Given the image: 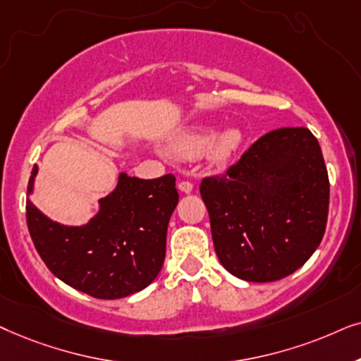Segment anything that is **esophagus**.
Returning a JSON list of instances; mask_svg holds the SVG:
<instances>
[{"label":"esophagus","mask_w":361,"mask_h":361,"mask_svg":"<svg viewBox=\"0 0 361 361\" xmlns=\"http://www.w3.org/2000/svg\"><path fill=\"white\" fill-rule=\"evenodd\" d=\"M178 190L181 191V193H191L193 191V183L191 181H180V185H178Z\"/></svg>","instance_id":"1"}]
</instances>
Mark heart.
I'll list each match as a JSON object with an SVG mask.
<instances>
[{
  "label": "heart",
  "instance_id": "1",
  "mask_svg": "<svg viewBox=\"0 0 361 361\" xmlns=\"http://www.w3.org/2000/svg\"><path fill=\"white\" fill-rule=\"evenodd\" d=\"M244 133L239 127H195L176 135L170 143V153L181 160H193L206 152V160L213 166H223L241 150Z\"/></svg>",
  "mask_w": 361,
  "mask_h": 361
}]
</instances>
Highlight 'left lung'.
<instances>
[{"instance_id": "1", "label": "left lung", "mask_w": 361, "mask_h": 361, "mask_svg": "<svg viewBox=\"0 0 361 361\" xmlns=\"http://www.w3.org/2000/svg\"><path fill=\"white\" fill-rule=\"evenodd\" d=\"M216 256L247 282H272L304 266L324 238L329 173L309 128L259 138L223 176L204 178Z\"/></svg>"}]
</instances>
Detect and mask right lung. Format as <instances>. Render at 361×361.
I'll return each mask as SVG.
<instances>
[{"label":"right lung","instance_id":"1","mask_svg":"<svg viewBox=\"0 0 361 361\" xmlns=\"http://www.w3.org/2000/svg\"><path fill=\"white\" fill-rule=\"evenodd\" d=\"M37 171L35 165L27 183V229L57 279L105 300L132 295L155 281L165 261L168 223L178 204L175 176L140 180L118 173L117 186L99 200V211L89 223L67 226L32 204Z\"/></svg>","mask_w":361,"mask_h":361}]
</instances>
